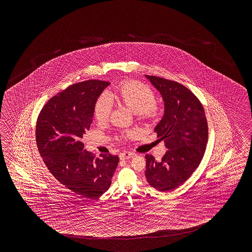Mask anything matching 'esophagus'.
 Here are the masks:
<instances>
[{
    "mask_svg": "<svg viewBox=\"0 0 252 252\" xmlns=\"http://www.w3.org/2000/svg\"><path fill=\"white\" fill-rule=\"evenodd\" d=\"M134 156H135V153H133V152L124 151V152L120 154V158L121 159H128V158H133Z\"/></svg>",
    "mask_w": 252,
    "mask_h": 252,
    "instance_id": "34e87169",
    "label": "esophagus"
}]
</instances>
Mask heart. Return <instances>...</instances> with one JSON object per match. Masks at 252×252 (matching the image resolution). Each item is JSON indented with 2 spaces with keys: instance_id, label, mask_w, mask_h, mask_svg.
Listing matches in <instances>:
<instances>
[{
  "instance_id": "obj_1",
  "label": "heart",
  "mask_w": 252,
  "mask_h": 252,
  "mask_svg": "<svg viewBox=\"0 0 252 252\" xmlns=\"http://www.w3.org/2000/svg\"><path fill=\"white\" fill-rule=\"evenodd\" d=\"M110 99H115L129 108L139 117L153 119L159 113V106L156 102L155 94L150 86L139 81H125L119 85L108 96L102 94L97 98L94 106V115L98 122L107 121L112 112V102ZM134 130H128L120 134V139L131 138Z\"/></svg>"
}]
</instances>
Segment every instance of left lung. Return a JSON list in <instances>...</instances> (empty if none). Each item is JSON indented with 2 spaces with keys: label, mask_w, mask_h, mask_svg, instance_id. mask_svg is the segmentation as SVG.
I'll use <instances>...</instances> for the list:
<instances>
[{
  "label": "left lung",
  "mask_w": 252,
  "mask_h": 252,
  "mask_svg": "<svg viewBox=\"0 0 252 252\" xmlns=\"http://www.w3.org/2000/svg\"><path fill=\"white\" fill-rule=\"evenodd\" d=\"M146 77L165 103L155 132L168 150L158 162L153 156H145V176L152 188L171 191L187 181L203 159L208 139L207 120L198 98L186 86L158 76Z\"/></svg>",
  "instance_id": "1"
}]
</instances>
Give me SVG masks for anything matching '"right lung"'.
Listing matches in <instances>:
<instances>
[{
  "label": "right lung",
  "mask_w": 252,
  "mask_h": 252,
  "mask_svg": "<svg viewBox=\"0 0 252 252\" xmlns=\"http://www.w3.org/2000/svg\"><path fill=\"white\" fill-rule=\"evenodd\" d=\"M109 82L87 80L68 86L40 111L36 125L39 154L49 172L65 188L83 197L105 193L118 166V156L95 158L81 141L90 128L97 98Z\"/></svg>",
  "instance_id": "right-lung-1"
}]
</instances>
